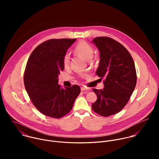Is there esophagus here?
<instances>
[{
	"instance_id": "34e87169",
	"label": "esophagus",
	"mask_w": 159,
	"mask_h": 159,
	"mask_svg": "<svg viewBox=\"0 0 159 159\" xmlns=\"http://www.w3.org/2000/svg\"><path fill=\"white\" fill-rule=\"evenodd\" d=\"M89 89L86 88V87H81V91H85V92H88L89 91Z\"/></svg>"
}]
</instances>
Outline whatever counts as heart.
<instances>
[{
    "label": "heart",
    "instance_id": "b5f03b06",
    "mask_svg": "<svg viewBox=\"0 0 159 159\" xmlns=\"http://www.w3.org/2000/svg\"><path fill=\"white\" fill-rule=\"evenodd\" d=\"M76 53L83 57L85 60H91L94 55V48L89 43L85 41H80L74 48ZM70 55L69 53H65L62 58V64L65 68L69 67L70 65Z\"/></svg>",
    "mask_w": 159,
    "mask_h": 159
}]
</instances>
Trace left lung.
<instances>
[{"instance_id":"obj_1","label":"left lung","mask_w":159,"mask_h":159,"mask_svg":"<svg viewBox=\"0 0 159 159\" xmlns=\"http://www.w3.org/2000/svg\"><path fill=\"white\" fill-rule=\"evenodd\" d=\"M100 52L96 74L103 80V89H93L97 95L92 104L97 114L107 117L122 110L128 102L137 84V72L132 57L123 45L106 36L93 41Z\"/></svg>"}]
</instances>
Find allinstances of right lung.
I'll list each match as a JSON object with an SVG mask.
<instances>
[{"label": "right lung", "mask_w": 159, "mask_h": 159, "mask_svg": "<svg viewBox=\"0 0 159 159\" xmlns=\"http://www.w3.org/2000/svg\"><path fill=\"white\" fill-rule=\"evenodd\" d=\"M76 39H51L44 41L31 53L24 73L26 92L43 115L60 118L69 113L80 93L77 85L65 89L58 84L63 70L62 58Z\"/></svg>", "instance_id": "add662e5"}]
</instances>
